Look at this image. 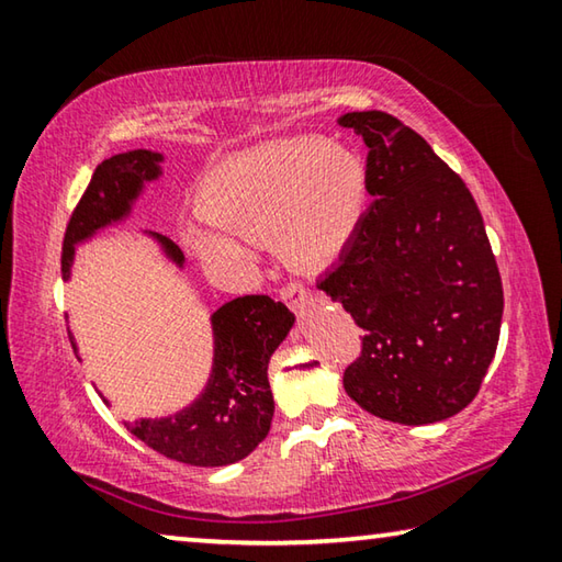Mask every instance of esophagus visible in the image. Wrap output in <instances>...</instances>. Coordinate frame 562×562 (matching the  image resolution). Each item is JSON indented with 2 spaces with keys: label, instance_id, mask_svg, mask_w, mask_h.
I'll return each instance as SVG.
<instances>
[{
  "label": "esophagus",
  "instance_id": "obj_1",
  "mask_svg": "<svg viewBox=\"0 0 562 562\" xmlns=\"http://www.w3.org/2000/svg\"><path fill=\"white\" fill-rule=\"evenodd\" d=\"M280 297L288 302L292 310H300L304 300H307V288H304L302 282H288V284H282Z\"/></svg>",
  "mask_w": 562,
  "mask_h": 562
}]
</instances>
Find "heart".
I'll list each match as a JSON object with an SVG mask.
<instances>
[{"label":"heart","instance_id":"b5f03b06","mask_svg":"<svg viewBox=\"0 0 562 562\" xmlns=\"http://www.w3.org/2000/svg\"><path fill=\"white\" fill-rule=\"evenodd\" d=\"M367 170L351 150L317 136L262 144L198 180L193 205L211 231L186 240L207 262L243 260V243H272L292 270L335 262L367 205Z\"/></svg>","mask_w":562,"mask_h":562}]
</instances>
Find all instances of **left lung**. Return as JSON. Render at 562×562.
<instances>
[{
  "instance_id": "left-lung-1",
  "label": "left lung",
  "mask_w": 562,
  "mask_h": 562,
  "mask_svg": "<svg viewBox=\"0 0 562 562\" xmlns=\"http://www.w3.org/2000/svg\"><path fill=\"white\" fill-rule=\"evenodd\" d=\"M374 203L317 282L364 329L345 389L369 414L418 426L469 406L498 347L503 284L471 190L392 113L351 111Z\"/></svg>"
}]
</instances>
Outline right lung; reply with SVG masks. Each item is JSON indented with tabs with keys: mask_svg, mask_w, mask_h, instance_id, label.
I'll return each instance as SVG.
<instances>
[{
	"mask_svg": "<svg viewBox=\"0 0 562 562\" xmlns=\"http://www.w3.org/2000/svg\"><path fill=\"white\" fill-rule=\"evenodd\" d=\"M160 154L131 150L93 170L64 233L61 274L69 280L74 245L128 215L146 180L160 176ZM166 255L183 265V252L156 235ZM292 312L268 294H245L213 315L215 364L195 404L168 418H140L123 426L150 449L190 465H225L245 459L268 436L274 402L268 361L292 327ZM71 339V337H69ZM76 351V345L71 341Z\"/></svg>",
	"mask_w": 562,
	"mask_h": 562,
	"instance_id": "obj_1",
	"label": "right lung"
}]
</instances>
